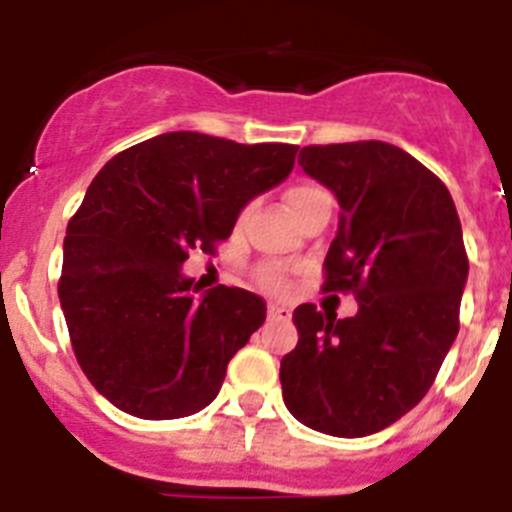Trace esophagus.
<instances>
[{
  "instance_id": "34e87169",
  "label": "esophagus",
  "mask_w": 512,
  "mask_h": 512,
  "mask_svg": "<svg viewBox=\"0 0 512 512\" xmlns=\"http://www.w3.org/2000/svg\"><path fill=\"white\" fill-rule=\"evenodd\" d=\"M268 319H270V322H286V319H291V311H288L286 306L270 304L268 306Z\"/></svg>"
}]
</instances>
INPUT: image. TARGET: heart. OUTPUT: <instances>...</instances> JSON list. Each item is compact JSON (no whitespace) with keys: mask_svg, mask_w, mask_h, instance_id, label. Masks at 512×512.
Instances as JSON below:
<instances>
[{"mask_svg":"<svg viewBox=\"0 0 512 512\" xmlns=\"http://www.w3.org/2000/svg\"><path fill=\"white\" fill-rule=\"evenodd\" d=\"M317 195H327L319 185L314 182H296L291 188L286 190V203L288 208L293 211V216H299L301 208L311 201V198H317ZM255 281L257 286L265 288L268 293H283L288 288V273L283 265L278 262H262L260 268L255 270Z\"/></svg>","mask_w":512,"mask_h":512,"instance_id":"1","label":"heart"}]
</instances>
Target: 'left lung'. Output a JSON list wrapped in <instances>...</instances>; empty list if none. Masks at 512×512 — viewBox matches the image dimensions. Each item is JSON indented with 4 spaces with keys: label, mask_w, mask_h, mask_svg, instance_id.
I'll use <instances>...</instances> for the list:
<instances>
[{
    "label": "left lung",
    "mask_w": 512,
    "mask_h": 512,
    "mask_svg": "<svg viewBox=\"0 0 512 512\" xmlns=\"http://www.w3.org/2000/svg\"><path fill=\"white\" fill-rule=\"evenodd\" d=\"M299 164L340 203L322 288L353 293L358 314L296 306L283 402L306 428L363 438L428 394L459 335L469 275L461 221L446 185L399 146H304Z\"/></svg>",
    "instance_id": "8db88e82"
}]
</instances>
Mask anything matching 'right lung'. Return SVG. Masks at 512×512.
I'll use <instances>...</instances> for the list:
<instances>
[{"label": "right lung", "instance_id": "1", "mask_svg": "<svg viewBox=\"0 0 512 512\" xmlns=\"http://www.w3.org/2000/svg\"><path fill=\"white\" fill-rule=\"evenodd\" d=\"M296 149L175 131L97 172L66 226L59 299L84 376L118 410L175 420L216 399L268 309L244 288L198 296L180 268L229 239L239 211L291 175Z\"/></svg>", "mask_w": 512, "mask_h": 512}]
</instances>
